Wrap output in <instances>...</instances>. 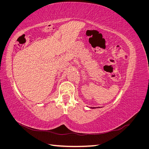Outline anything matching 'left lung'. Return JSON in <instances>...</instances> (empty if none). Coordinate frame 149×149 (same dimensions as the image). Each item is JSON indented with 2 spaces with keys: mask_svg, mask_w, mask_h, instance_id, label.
Segmentation results:
<instances>
[{
  "mask_svg": "<svg viewBox=\"0 0 149 149\" xmlns=\"http://www.w3.org/2000/svg\"><path fill=\"white\" fill-rule=\"evenodd\" d=\"M91 108H92V109H95V108H96V107H91Z\"/></svg>",
  "mask_w": 149,
  "mask_h": 149,
  "instance_id": "8db88e82",
  "label": "left lung"
}]
</instances>
